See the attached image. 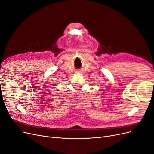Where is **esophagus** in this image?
I'll return each instance as SVG.
<instances>
[{"instance_id": "obj_1", "label": "esophagus", "mask_w": 154, "mask_h": 154, "mask_svg": "<svg viewBox=\"0 0 154 154\" xmlns=\"http://www.w3.org/2000/svg\"><path fill=\"white\" fill-rule=\"evenodd\" d=\"M82 72H83L82 71H77L76 72V73L78 74H82Z\"/></svg>"}]
</instances>
